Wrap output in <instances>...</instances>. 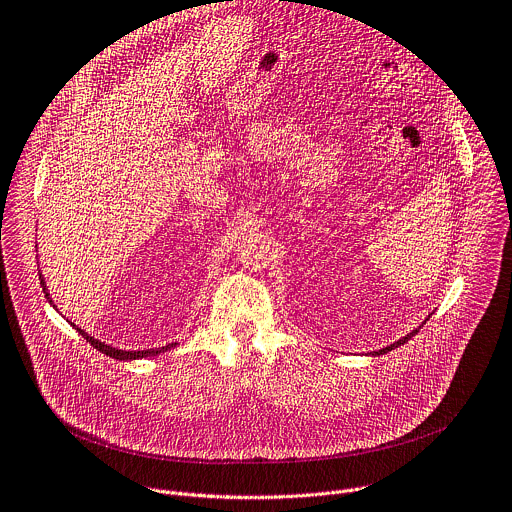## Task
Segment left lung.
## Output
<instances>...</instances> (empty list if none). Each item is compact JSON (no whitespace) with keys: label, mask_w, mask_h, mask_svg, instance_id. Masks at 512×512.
Listing matches in <instances>:
<instances>
[{"label":"left lung","mask_w":512,"mask_h":512,"mask_svg":"<svg viewBox=\"0 0 512 512\" xmlns=\"http://www.w3.org/2000/svg\"><path fill=\"white\" fill-rule=\"evenodd\" d=\"M429 317H431V315H429ZM429 317H427V319H429ZM427 319H425V323H427ZM417 333H419V329H413V331H411V333H407V335H405V337H401V339H399V341H395V343H391V345H387V347H385V349H379V351H373V353H369V355H373V357H379V355H385V353H389V351H393V349H397V347H401V345H405V343H407V341H409V339H411V337H415V335H417Z\"/></svg>","instance_id":"left-lung-1"}]
</instances>
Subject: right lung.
Wrapping results in <instances>:
<instances>
[{"mask_svg":"<svg viewBox=\"0 0 512 512\" xmlns=\"http://www.w3.org/2000/svg\"><path fill=\"white\" fill-rule=\"evenodd\" d=\"M39 279H41V287H43V293H45V299H47V303L53 307V309H57L55 307V303H53V299H51V295H49V291H47V285H45V277L39 273ZM69 323V321H67ZM73 325V323H71ZM73 329H77V333L87 341V343H91L97 351H101L103 355H107V357H111V359H117V361H135V359H147V357H155V355H159V353H165V351H169L171 347H175L177 343H169V345H165V347H155V349H143V351H125V349H117V347H111V345H107V343H103V341H99V339H93L89 333H85L81 327H77V325H73Z\"/></svg>","mask_w":512,"mask_h":512,"instance_id":"obj_1","label":"right lung"}]
</instances>
